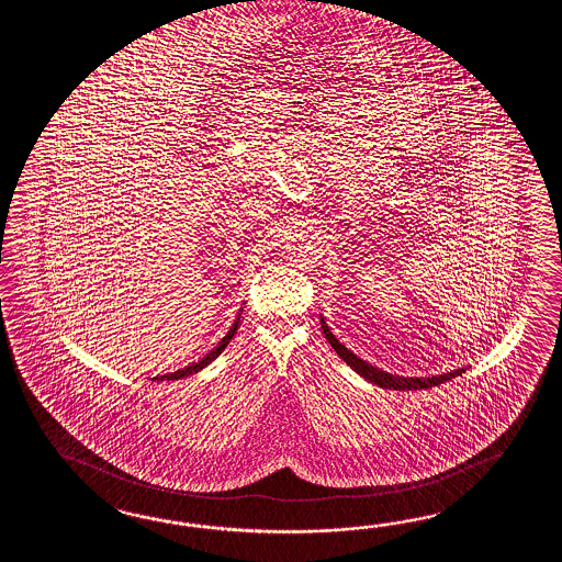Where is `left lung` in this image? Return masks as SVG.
I'll return each mask as SVG.
<instances>
[{
	"mask_svg": "<svg viewBox=\"0 0 562 562\" xmlns=\"http://www.w3.org/2000/svg\"><path fill=\"white\" fill-rule=\"evenodd\" d=\"M322 327L323 334H325L327 341L334 347L335 353L344 359L349 368H353V370L358 371L359 375H363V378L370 380L371 383H378L380 387H390V390H428V387L440 385V383L448 382V380H452L456 375H462V373H464V370H456L450 371V373H443V375H431V378H402V375H392V373H387V371L373 368L368 361H363V359H359L356 353H351L346 346H341V344L335 339V335L329 331V327L325 325L323 319Z\"/></svg>",
	"mask_w": 562,
	"mask_h": 562,
	"instance_id": "left-lung-1",
	"label": "left lung"
}]
</instances>
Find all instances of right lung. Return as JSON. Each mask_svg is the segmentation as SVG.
<instances>
[{
	"label": "right lung",
	"mask_w": 562,
	"mask_h": 562,
	"mask_svg": "<svg viewBox=\"0 0 562 562\" xmlns=\"http://www.w3.org/2000/svg\"><path fill=\"white\" fill-rule=\"evenodd\" d=\"M239 317L235 319V323H233V327L228 329V334L218 341V346L213 349V351H209L206 356H204L201 361H194V363H191V366H187V368H182V370L172 371V373H167V375H156V378H153V380H156V382H162V380H180V378H187V375H192V373H196V371L203 370L204 366H209L213 359L225 349V347L228 346V341L233 339V335H235V331H237V327H239Z\"/></svg>",
	"instance_id": "1"
}]
</instances>
